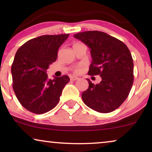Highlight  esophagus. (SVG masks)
<instances>
[{
    "instance_id": "1",
    "label": "esophagus",
    "mask_w": 152,
    "mask_h": 152,
    "mask_svg": "<svg viewBox=\"0 0 152 152\" xmlns=\"http://www.w3.org/2000/svg\"><path fill=\"white\" fill-rule=\"evenodd\" d=\"M78 79H79V77H75V76H71V77H70V80H71V81L77 80Z\"/></svg>"
}]
</instances>
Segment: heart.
Returning <instances> with one entry per match:
<instances>
[{
    "mask_svg": "<svg viewBox=\"0 0 152 152\" xmlns=\"http://www.w3.org/2000/svg\"><path fill=\"white\" fill-rule=\"evenodd\" d=\"M78 44H80V43H75L74 45H78ZM82 68H83V66H78L77 68H75V69H74V72H75V73H79V72H81V70H82Z\"/></svg>",
    "mask_w": 152,
    "mask_h": 152,
    "instance_id": "obj_1",
    "label": "heart"
}]
</instances>
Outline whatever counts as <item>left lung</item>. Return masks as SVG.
I'll use <instances>...</instances> for the list:
<instances>
[{"instance_id":"left-lung-1","label":"left lung","mask_w":152,"mask_h":152,"mask_svg":"<svg viewBox=\"0 0 152 152\" xmlns=\"http://www.w3.org/2000/svg\"><path fill=\"white\" fill-rule=\"evenodd\" d=\"M91 49L92 57L88 74L99 75L94 84L87 79L88 88L82 94L87 107L99 113L117 109L128 97L134 83V62L123 42L100 31H86L74 35Z\"/></svg>"}]
</instances>
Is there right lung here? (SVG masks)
Listing matches in <instances>:
<instances>
[{
  "mask_svg": "<svg viewBox=\"0 0 152 152\" xmlns=\"http://www.w3.org/2000/svg\"><path fill=\"white\" fill-rule=\"evenodd\" d=\"M68 36L43 35L28 41L16 52L11 69L12 87L20 104L32 113L42 114L55 108L69 82L67 75L50 80L46 73Z\"/></svg>",
  "mask_w": 152,
  "mask_h": 152,
  "instance_id": "1",
  "label": "right lung"
}]
</instances>
